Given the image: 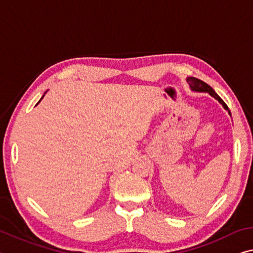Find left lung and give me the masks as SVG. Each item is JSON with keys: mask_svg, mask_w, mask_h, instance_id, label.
Returning a JSON list of instances; mask_svg holds the SVG:
<instances>
[{"mask_svg": "<svg viewBox=\"0 0 253 253\" xmlns=\"http://www.w3.org/2000/svg\"><path fill=\"white\" fill-rule=\"evenodd\" d=\"M187 82H188V84H189V85H190L191 90L198 91V92H208V93H210L211 95H213V97H214L215 99H217L218 101H219L220 103H222L223 107L225 108L226 110H228V107L225 105V102H224L223 100L219 98V95H218L217 93H216V92L213 90V87L208 85L207 83H205L204 81H202V80H199V79H197V78H188V79H187ZM228 114L231 115L230 110H228Z\"/></svg>", "mask_w": 253, "mask_h": 253, "instance_id": "8db88e82", "label": "left lung"}]
</instances>
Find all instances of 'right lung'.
<instances>
[{
    "mask_svg": "<svg viewBox=\"0 0 253 253\" xmlns=\"http://www.w3.org/2000/svg\"><path fill=\"white\" fill-rule=\"evenodd\" d=\"M42 99H40V100H42ZM40 100H39V102H40Z\"/></svg>",
    "mask_w": 253,
    "mask_h": 253,
    "instance_id": "right-lung-1",
    "label": "right lung"
}]
</instances>
